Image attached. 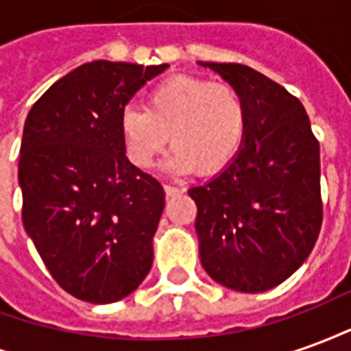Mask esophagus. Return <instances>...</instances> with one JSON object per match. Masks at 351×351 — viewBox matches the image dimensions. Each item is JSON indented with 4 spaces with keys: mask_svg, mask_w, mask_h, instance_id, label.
Listing matches in <instances>:
<instances>
[{
    "mask_svg": "<svg viewBox=\"0 0 351 351\" xmlns=\"http://www.w3.org/2000/svg\"><path fill=\"white\" fill-rule=\"evenodd\" d=\"M163 190H165V195L167 197H175V195H180L184 191V188H180V186H169V184H165L163 186Z\"/></svg>",
    "mask_w": 351,
    "mask_h": 351,
    "instance_id": "esophagus-1",
    "label": "esophagus"
}]
</instances>
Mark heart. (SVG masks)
<instances>
[{
  "mask_svg": "<svg viewBox=\"0 0 351 351\" xmlns=\"http://www.w3.org/2000/svg\"><path fill=\"white\" fill-rule=\"evenodd\" d=\"M248 130L243 95L235 86L208 79L176 75L148 90L145 108L120 112V138L128 160L152 167L171 135L175 150L165 167L186 175L201 169L220 173L241 152Z\"/></svg>",
  "mask_w": 351,
  "mask_h": 351,
  "instance_id": "obj_1",
  "label": "heart"
}]
</instances>
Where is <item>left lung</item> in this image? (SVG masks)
Here are the masks:
<instances>
[{"label":"left lung","mask_w":351,"mask_h":351,"mask_svg":"<svg viewBox=\"0 0 351 351\" xmlns=\"http://www.w3.org/2000/svg\"><path fill=\"white\" fill-rule=\"evenodd\" d=\"M243 95L246 138L228 167L188 190L197 205L206 274L241 293H261L308 258L322 228L319 145L302 103L241 64L199 62Z\"/></svg>","instance_id":"8db88e82"}]
</instances>
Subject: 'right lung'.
Segmentation results:
<instances>
[{
  "label": "right lung",
  "instance_id": "add662e5",
  "mask_svg": "<svg viewBox=\"0 0 351 351\" xmlns=\"http://www.w3.org/2000/svg\"><path fill=\"white\" fill-rule=\"evenodd\" d=\"M167 67L80 65L43 93L24 123V229L54 280L80 301H122L152 267L165 191L125 158L120 112Z\"/></svg>",
  "mask_w": 351,
  "mask_h": 351
}]
</instances>
